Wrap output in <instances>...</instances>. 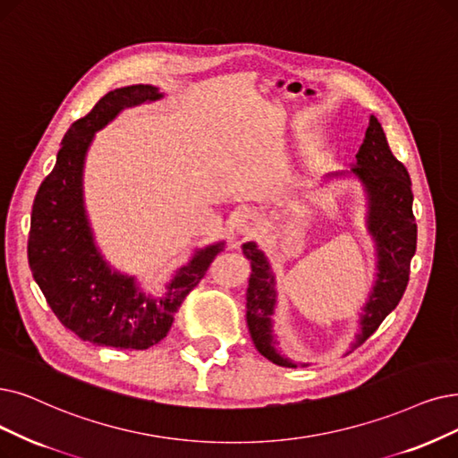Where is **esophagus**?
<instances>
[{"mask_svg":"<svg viewBox=\"0 0 458 458\" xmlns=\"http://www.w3.org/2000/svg\"><path fill=\"white\" fill-rule=\"evenodd\" d=\"M261 227V217L255 212H244L239 217V233L242 234H253L258 233V229Z\"/></svg>","mask_w":458,"mask_h":458,"instance_id":"esophagus-1","label":"esophagus"}]
</instances>
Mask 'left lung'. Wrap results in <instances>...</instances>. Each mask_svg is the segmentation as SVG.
<instances>
[{
  "label": "left lung",
  "mask_w": 458,
  "mask_h": 458,
  "mask_svg": "<svg viewBox=\"0 0 458 458\" xmlns=\"http://www.w3.org/2000/svg\"><path fill=\"white\" fill-rule=\"evenodd\" d=\"M352 173L362 180L369 191V229L376 239L379 255L377 280L360 318L362 333L357 336V347L377 331L404 295L410 280V263L417 246V224L411 210L410 174L393 156L376 116H370L364 142L357 152V165ZM242 251L251 261L246 316L253 344L274 364L293 369L295 362L284 357L272 340L270 316L276 304V291L268 261L253 242L244 244Z\"/></svg>",
  "instance_id": "obj_1"
}]
</instances>
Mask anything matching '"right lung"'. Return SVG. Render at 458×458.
I'll return each mask as SVG.
<instances>
[{"label":"right lung","instance_id":"1","mask_svg":"<svg viewBox=\"0 0 458 458\" xmlns=\"http://www.w3.org/2000/svg\"><path fill=\"white\" fill-rule=\"evenodd\" d=\"M154 86H127L105 94L91 111L67 130L56 165L33 200L28 261L35 282L60 323L81 340L148 350L167 336L178 308L222 251V244L197 251L182 267L161 301L137 291L133 278L108 270L91 241L82 207V165L94 131L123 106L159 99Z\"/></svg>","mask_w":458,"mask_h":458}]
</instances>
